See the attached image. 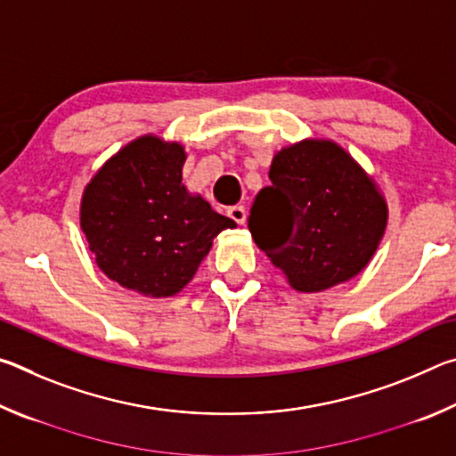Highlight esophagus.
Masks as SVG:
<instances>
[{
	"instance_id": "1",
	"label": "esophagus",
	"mask_w": 456,
	"mask_h": 456,
	"mask_svg": "<svg viewBox=\"0 0 456 456\" xmlns=\"http://www.w3.org/2000/svg\"><path fill=\"white\" fill-rule=\"evenodd\" d=\"M227 215L237 223V225H243L245 223V207H241V205L231 207V209H227Z\"/></svg>"
}]
</instances>
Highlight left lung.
Segmentation results:
<instances>
[{
  "mask_svg": "<svg viewBox=\"0 0 456 456\" xmlns=\"http://www.w3.org/2000/svg\"><path fill=\"white\" fill-rule=\"evenodd\" d=\"M269 181L251 207L249 231L293 289L326 291L370 264L388 203L348 151L304 138L273 154Z\"/></svg>",
  "mask_w": 456,
  "mask_h": 456,
  "instance_id": "1",
  "label": "left lung"
}]
</instances>
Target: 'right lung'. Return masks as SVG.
Here are the masks:
<instances>
[{
	"label": "right lung",
	"mask_w": 456,
	"mask_h": 456,
	"mask_svg": "<svg viewBox=\"0 0 456 456\" xmlns=\"http://www.w3.org/2000/svg\"><path fill=\"white\" fill-rule=\"evenodd\" d=\"M181 142L144 134L112 154L80 200V227L108 280L171 297L195 277L213 239L235 221L183 184Z\"/></svg>",
	"instance_id": "right-lung-1"
}]
</instances>
